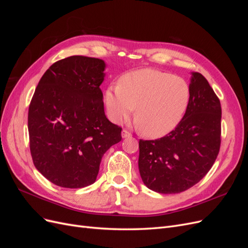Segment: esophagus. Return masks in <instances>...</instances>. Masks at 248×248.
<instances>
[{
  "label": "esophagus",
  "instance_id": "obj_1",
  "mask_svg": "<svg viewBox=\"0 0 248 248\" xmlns=\"http://www.w3.org/2000/svg\"><path fill=\"white\" fill-rule=\"evenodd\" d=\"M131 136H132V134H131L128 130L124 129V130L122 131V138H124V139H126V138H131Z\"/></svg>",
  "mask_w": 248,
  "mask_h": 248
}]
</instances>
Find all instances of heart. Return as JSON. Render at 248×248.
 I'll use <instances>...</instances> for the list:
<instances>
[{"instance_id": "1", "label": "heart", "mask_w": 248, "mask_h": 248, "mask_svg": "<svg viewBox=\"0 0 248 248\" xmlns=\"http://www.w3.org/2000/svg\"><path fill=\"white\" fill-rule=\"evenodd\" d=\"M189 99L186 80L155 69L126 73L119 85L110 86L106 93L112 121H125L136 108L138 129L150 138L162 137L174 129L183 118Z\"/></svg>"}]
</instances>
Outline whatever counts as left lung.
<instances>
[{
  "label": "left lung",
  "instance_id": "8db88e82",
  "mask_svg": "<svg viewBox=\"0 0 248 248\" xmlns=\"http://www.w3.org/2000/svg\"><path fill=\"white\" fill-rule=\"evenodd\" d=\"M190 99L181 121L166 137L140 140L142 182L159 193L189 189L212 168L220 149L221 106L208 80L192 72Z\"/></svg>",
  "mask_w": 248,
  "mask_h": 248
}]
</instances>
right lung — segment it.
Returning <instances> with one entry per match:
<instances>
[{"label": "right lung", "instance_id": "right-lung-1", "mask_svg": "<svg viewBox=\"0 0 248 248\" xmlns=\"http://www.w3.org/2000/svg\"><path fill=\"white\" fill-rule=\"evenodd\" d=\"M100 59L71 56L52 64L29 107L30 151L48 181L81 188L96 181L103 154L122 140L104 114Z\"/></svg>", "mask_w": 248, "mask_h": 248}]
</instances>
